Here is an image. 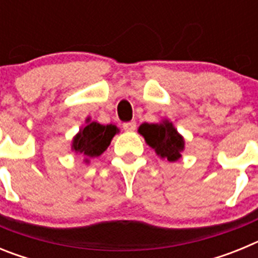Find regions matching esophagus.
<instances>
[{"instance_id":"1","label":"esophagus","mask_w":258,"mask_h":258,"mask_svg":"<svg viewBox=\"0 0 258 258\" xmlns=\"http://www.w3.org/2000/svg\"><path fill=\"white\" fill-rule=\"evenodd\" d=\"M122 127H124L125 132H134L137 127V122L136 121H127L122 124Z\"/></svg>"}]
</instances>
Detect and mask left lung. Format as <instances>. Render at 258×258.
I'll use <instances>...</instances> for the list:
<instances>
[{
    "label": "left lung",
    "mask_w": 258,
    "mask_h": 258,
    "mask_svg": "<svg viewBox=\"0 0 258 258\" xmlns=\"http://www.w3.org/2000/svg\"><path fill=\"white\" fill-rule=\"evenodd\" d=\"M145 137L146 142L155 150L157 155L168 161H175L181 157V151L184 147V141L178 132L175 131L172 122L168 120L160 124H142L138 129Z\"/></svg>",
    "instance_id": "left-lung-1"
}]
</instances>
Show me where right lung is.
<instances>
[{
    "mask_svg": "<svg viewBox=\"0 0 258 258\" xmlns=\"http://www.w3.org/2000/svg\"><path fill=\"white\" fill-rule=\"evenodd\" d=\"M86 121L88 125L74 138L72 150L88 157H97L106 151L118 129L112 124L101 125L95 121L90 122L89 118Z\"/></svg>",
    "mask_w": 258,
    "mask_h": 258,
    "instance_id": "obj_1",
    "label": "right lung"
}]
</instances>
